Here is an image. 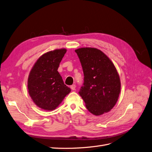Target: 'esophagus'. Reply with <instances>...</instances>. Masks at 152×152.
Wrapping results in <instances>:
<instances>
[{"label": "esophagus", "mask_w": 152, "mask_h": 152, "mask_svg": "<svg viewBox=\"0 0 152 152\" xmlns=\"http://www.w3.org/2000/svg\"><path fill=\"white\" fill-rule=\"evenodd\" d=\"M71 88L72 90H76V85H72L71 86Z\"/></svg>", "instance_id": "1"}]
</instances>
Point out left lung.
I'll use <instances>...</instances> for the list:
<instances>
[{
  "instance_id": "left-lung-1",
  "label": "left lung",
  "mask_w": 152,
  "mask_h": 152,
  "mask_svg": "<svg viewBox=\"0 0 152 152\" xmlns=\"http://www.w3.org/2000/svg\"><path fill=\"white\" fill-rule=\"evenodd\" d=\"M84 74L79 94L87 110L99 116L115 106L120 93V76L113 63L100 50L81 48L75 50Z\"/></svg>"
}]
</instances>
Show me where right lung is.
<instances>
[{"label":"right lung","mask_w":152,"mask_h":152,"mask_svg":"<svg viewBox=\"0 0 152 152\" xmlns=\"http://www.w3.org/2000/svg\"><path fill=\"white\" fill-rule=\"evenodd\" d=\"M66 51V49L62 48L43 54L30 72L28 94L34 102L42 110L56 109L71 92L57 71Z\"/></svg>","instance_id":"obj_1"}]
</instances>
